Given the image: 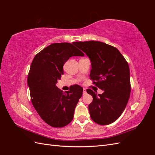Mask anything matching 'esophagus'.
<instances>
[{
	"instance_id": "obj_1",
	"label": "esophagus",
	"mask_w": 155,
	"mask_h": 155,
	"mask_svg": "<svg viewBox=\"0 0 155 155\" xmlns=\"http://www.w3.org/2000/svg\"><path fill=\"white\" fill-rule=\"evenodd\" d=\"M87 94V90L85 88H83V95H85V94Z\"/></svg>"
}]
</instances>
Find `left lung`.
Masks as SVG:
<instances>
[{"label":"left lung","mask_w":155,"mask_h":155,"mask_svg":"<svg viewBox=\"0 0 155 155\" xmlns=\"http://www.w3.org/2000/svg\"><path fill=\"white\" fill-rule=\"evenodd\" d=\"M91 62L90 77L102 91L101 94L91 89L87 92L93 100L88 105L92 120L97 124L113 123L122 114L130 92V71L127 62L115 47L100 41L74 42Z\"/></svg>","instance_id":"1"}]
</instances>
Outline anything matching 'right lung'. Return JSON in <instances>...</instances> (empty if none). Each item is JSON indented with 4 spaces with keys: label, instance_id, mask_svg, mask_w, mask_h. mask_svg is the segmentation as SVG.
Here are the masks:
<instances>
[{
    "label": "right lung",
    "instance_id": "1",
    "mask_svg": "<svg viewBox=\"0 0 155 155\" xmlns=\"http://www.w3.org/2000/svg\"><path fill=\"white\" fill-rule=\"evenodd\" d=\"M72 56L84 54L70 43L51 44L35 56L28 76L33 105L41 118L54 127H62L71 122L82 96L83 88L78 85L64 93L56 86L63 74L64 64Z\"/></svg>",
    "mask_w": 155,
    "mask_h": 155
}]
</instances>
